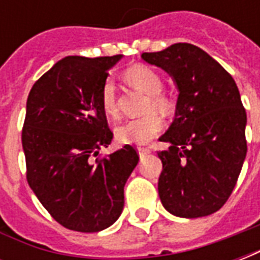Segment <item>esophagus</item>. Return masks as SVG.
Instances as JSON below:
<instances>
[{
    "mask_svg": "<svg viewBox=\"0 0 260 260\" xmlns=\"http://www.w3.org/2000/svg\"><path fill=\"white\" fill-rule=\"evenodd\" d=\"M138 153H139V156H141V157H145L146 154L150 153V150H149L147 147H138Z\"/></svg>",
    "mask_w": 260,
    "mask_h": 260,
    "instance_id": "1",
    "label": "esophagus"
}]
</instances>
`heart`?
I'll return each instance as SVG.
<instances>
[{
  "label": "heart",
  "mask_w": 260,
  "mask_h": 260,
  "mask_svg": "<svg viewBox=\"0 0 260 260\" xmlns=\"http://www.w3.org/2000/svg\"><path fill=\"white\" fill-rule=\"evenodd\" d=\"M125 80L139 89L143 93L149 94L145 113H150L142 118L129 119L124 124L115 128V138L121 143H132V145H143L153 139L163 128V119L160 115L153 111L161 114H169L174 108V102L170 96L161 91L163 89V79L156 69L147 65H134L124 72ZM100 104L103 113L108 118H118L119 108L117 103V93L115 86L111 80L104 82L100 93Z\"/></svg>",
  "instance_id": "b5f03b06"
}]
</instances>
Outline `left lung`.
Listing matches in <instances>:
<instances>
[{
  "mask_svg": "<svg viewBox=\"0 0 260 260\" xmlns=\"http://www.w3.org/2000/svg\"><path fill=\"white\" fill-rule=\"evenodd\" d=\"M142 58L166 71L178 90L174 119L160 136L170 143L157 153L160 201L178 217L209 216L227 202L246 156V113L238 87L193 44L177 43Z\"/></svg>",
  "mask_w": 260,
  "mask_h": 260,
  "instance_id": "obj_1",
  "label": "left lung"
}]
</instances>
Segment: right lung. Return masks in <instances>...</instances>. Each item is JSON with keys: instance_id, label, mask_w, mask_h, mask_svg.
Here are the masks:
<instances>
[{"instance_id": "obj_1", "label": "right lung", "mask_w": 260, "mask_h": 260, "mask_svg": "<svg viewBox=\"0 0 260 260\" xmlns=\"http://www.w3.org/2000/svg\"><path fill=\"white\" fill-rule=\"evenodd\" d=\"M122 55L65 57L31 87L22 146L27 182L65 229L97 233L117 221L124 186L139 161L131 145L94 158L113 132L100 104L108 71Z\"/></svg>"}]
</instances>
